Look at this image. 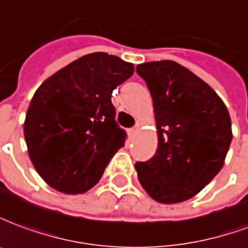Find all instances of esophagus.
<instances>
[{"mask_svg":"<svg viewBox=\"0 0 248 248\" xmlns=\"http://www.w3.org/2000/svg\"><path fill=\"white\" fill-rule=\"evenodd\" d=\"M139 128H140V125H136V127L135 128H132V129H129V133H131V135H135V133H138L139 132Z\"/></svg>","mask_w":248,"mask_h":248,"instance_id":"esophagus-1","label":"esophagus"}]
</instances>
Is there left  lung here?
I'll list each match as a JSON object with an SVG mask.
<instances>
[{
	"label": "left lung",
	"mask_w": 248,
	"mask_h": 248,
	"mask_svg": "<svg viewBox=\"0 0 248 248\" xmlns=\"http://www.w3.org/2000/svg\"><path fill=\"white\" fill-rule=\"evenodd\" d=\"M155 110L157 151L136 163L139 182L156 202L199 194L222 170L232 140L227 107L207 82L171 60L138 65Z\"/></svg>",
	"instance_id": "8db88e82"
}]
</instances>
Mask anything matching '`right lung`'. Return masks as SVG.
Instances as JSON below:
<instances>
[{
	"label": "right lung",
	"instance_id": "1",
	"mask_svg": "<svg viewBox=\"0 0 248 248\" xmlns=\"http://www.w3.org/2000/svg\"><path fill=\"white\" fill-rule=\"evenodd\" d=\"M135 66L96 52L56 72L31 99L24 135L38 175L64 194H84L124 145L110 96L133 75Z\"/></svg>",
	"mask_w": 248,
	"mask_h": 248
}]
</instances>
